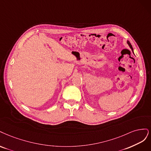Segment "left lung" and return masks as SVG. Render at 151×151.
I'll return each mask as SVG.
<instances>
[{
	"instance_id": "obj_1",
	"label": "left lung",
	"mask_w": 151,
	"mask_h": 151,
	"mask_svg": "<svg viewBox=\"0 0 151 151\" xmlns=\"http://www.w3.org/2000/svg\"><path fill=\"white\" fill-rule=\"evenodd\" d=\"M127 43L128 44V45H129V47H130V49L131 50H132V52H133V53H134V50H133V47H132V45H131V44H130V42L129 41H127Z\"/></svg>"
}]
</instances>
